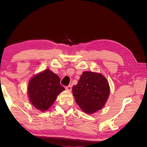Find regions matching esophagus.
Segmentation results:
<instances>
[{
	"label": "esophagus",
	"instance_id": "1",
	"mask_svg": "<svg viewBox=\"0 0 147 147\" xmlns=\"http://www.w3.org/2000/svg\"><path fill=\"white\" fill-rule=\"evenodd\" d=\"M65 89H66V90H67V91H71L72 87H71V86H66V87H65Z\"/></svg>",
	"mask_w": 147,
	"mask_h": 147
}]
</instances>
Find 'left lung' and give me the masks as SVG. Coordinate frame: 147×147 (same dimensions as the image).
<instances>
[{"mask_svg": "<svg viewBox=\"0 0 147 147\" xmlns=\"http://www.w3.org/2000/svg\"><path fill=\"white\" fill-rule=\"evenodd\" d=\"M75 100L82 110L93 113L102 108L109 94V87L105 77L93 72H84L73 88Z\"/></svg>", "mask_w": 147, "mask_h": 147, "instance_id": "8db88e82", "label": "left lung"}]
</instances>
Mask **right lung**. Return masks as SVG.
I'll list each match as a JSON object with an SVG mask.
<instances>
[{
    "label": "right lung",
    "mask_w": 147,
    "mask_h": 147,
    "mask_svg": "<svg viewBox=\"0 0 147 147\" xmlns=\"http://www.w3.org/2000/svg\"><path fill=\"white\" fill-rule=\"evenodd\" d=\"M64 89L60 84L59 77L47 69L34 76L30 81L28 90L30 101L38 109L47 110Z\"/></svg>",
    "instance_id": "right-lung-1"
}]
</instances>
